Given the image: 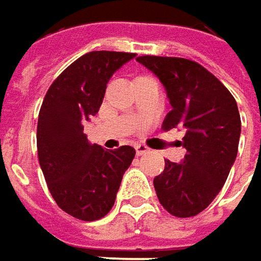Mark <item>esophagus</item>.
<instances>
[{"label": "esophagus", "instance_id": "esophagus-1", "mask_svg": "<svg viewBox=\"0 0 261 261\" xmlns=\"http://www.w3.org/2000/svg\"><path fill=\"white\" fill-rule=\"evenodd\" d=\"M146 152H149V147L146 146V144H136V153H137V156H142Z\"/></svg>", "mask_w": 261, "mask_h": 261}]
</instances>
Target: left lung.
<instances>
[{
	"instance_id": "left-lung-1",
	"label": "left lung",
	"mask_w": 261,
	"mask_h": 261,
	"mask_svg": "<svg viewBox=\"0 0 261 261\" xmlns=\"http://www.w3.org/2000/svg\"><path fill=\"white\" fill-rule=\"evenodd\" d=\"M164 85L172 111L162 128L182 127L186 156L181 164L165 161L154 176L156 196L166 212L191 218L204 210L223 187L232 168L241 118L231 92L196 61L176 57L136 58Z\"/></svg>"
}]
</instances>
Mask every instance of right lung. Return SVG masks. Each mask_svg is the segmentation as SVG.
Segmentation results:
<instances>
[{"instance_id": "1", "label": "right lung", "mask_w": 261, "mask_h": 261, "mask_svg": "<svg viewBox=\"0 0 261 261\" xmlns=\"http://www.w3.org/2000/svg\"><path fill=\"white\" fill-rule=\"evenodd\" d=\"M136 57L131 52L92 51L60 74L48 89L38 118V158L49 193L80 221H97L112 209L136 150H107L90 144L83 121L96 115L109 79Z\"/></svg>"}]
</instances>
